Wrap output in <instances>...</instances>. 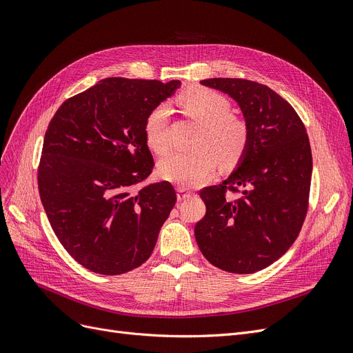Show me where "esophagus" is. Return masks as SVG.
Segmentation results:
<instances>
[{
	"label": "esophagus",
	"mask_w": 353,
	"mask_h": 353,
	"mask_svg": "<svg viewBox=\"0 0 353 353\" xmlns=\"http://www.w3.org/2000/svg\"><path fill=\"white\" fill-rule=\"evenodd\" d=\"M192 195H194V192H191V191L187 190V188H182V187L178 188V199H179V201L187 199V198H190V196H192Z\"/></svg>",
	"instance_id": "1"
}]
</instances>
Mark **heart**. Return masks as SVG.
<instances>
[{
  "mask_svg": "<svg viewBox=\"0 0 353 353\" xmlns=\"http://www.w3.org/2000/svg\"><path fill=\"white\" fill-rule=\"evenodd\" d=\"M178 103L192 121L201 125L194 150L174 152L161 161L159 172L182 188H192L215 174L218 159L236 163L248 146L250 129L243 117L231 113L230 100L208 88H190L178 96ZM170 109L165 103L150 110L145 119V138L158 155L171 149L168 132Z\"/></svg>",
  "mask_w": 353,
  "mask_h": 353,
  "instance_id": "heart-1",
  "label": "heart"
}]
</instances>
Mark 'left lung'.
<instances>
[{
	"mask_svg": "<svg viewBox=\"0 0 353 353\" xmlns=\"http://www.w3.org/2000/svg\"><path fill=\"white\" fill-rule=\"evenodd\" d=\"M201 83L240 105L250 141L237 171L199 191L207 212L195 225V239L212 265L251 274L286 253L305 223L312 182L309 137L288 100L261 83L220 77Z\"/></svg>",
	"mask_w": 353,
	"mask_h": 353,
	"instance_id": "obj_1",
	"label": "left lung"
}]
</instances>
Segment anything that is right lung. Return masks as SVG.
Returning <instances> with one entry per match:
<instances>
[{"mask_svg":"<svg viewBox=\"0 0 353 353\" xmlns=\"http://www.w3.org/2000/svg\"><path fill=\"white\" fill-rule=\"evenodd\" d=\"M181 83L109 77L57 109L44 135L39 192L61 245L103 276L143 264L176 203L168 181L133 187L155 162L145 138L148 113Z\"/></svg>","mask_w":353,"mask_h":353,"instance_id":"1","label":"right lung"}]
</instances>
